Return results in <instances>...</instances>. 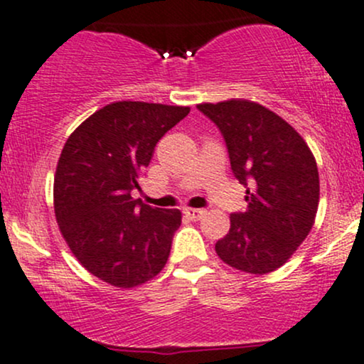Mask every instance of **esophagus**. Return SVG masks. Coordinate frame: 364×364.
Listing matches in <instances>:
<instances>
[{"instance_id":"1","label":"esophagus","mask_w":364,"mask_h":364,"mask_svg":"<svg viewBox=\"0 0 364 364\" xmlns=\"http://www.w3.org/2000/svg\"><path fill=\"white\" fill-rule=\"evenodd\" d=\"M206 211L198 210V208H183V215L191 220H201Z\"/></svg>"}]
</instances>
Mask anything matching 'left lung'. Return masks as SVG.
<instances>
[{
  "label": "left lung",
  "instance_id": "8db88e82",
  "mask_svg": "<svg viewBox=\"0 0 364 364\" xmlns=\"http://www.w3.org/2000/svg\"><path fill=\"white\" fill-rule=\"evenodd\" d=\"M227 142L235 178L247 187V210L230 215V230L215 244L235 270L264 275L287 263L311 232L320 177L311 149L296 129L249 100L201 103Z\"/></svg>",
  "mask_w": 364,
  "mask_h": 364
}]
</instances>
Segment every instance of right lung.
Segmentation results:
<instances>
[{"mask_svg":"<svg viewBox=\"0 0 364 364\" xmlns=\"http://www.w3.org/2000/svg\"><path fill=\"white\" fill-rule=\"evenodd\" d=\"M189 106L117 101L85 118L61 149L53 203L65 242L94 277L120 289L154 279L170 256L181 210L132 198L156 142Z\"/></svg>","mask_w":364,"mask_h":364,"instance_id":"right-lung-1","label":"right lung"}]
</instances>
